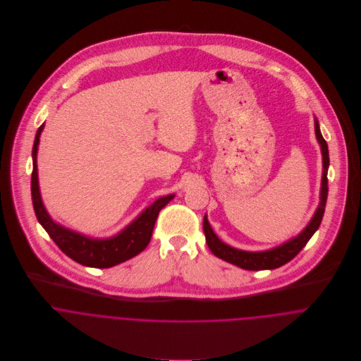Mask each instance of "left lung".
I'll list each match as a JSON object with an SVG mask.
<instances>
[{
    "label": "left lung",
    "instance_id": "obj_1",
    "mask_svg": "<svg viewBox=\"0 0 361 361\" xmlns=\"http://www.w3.org/2000/svg\"><path fill=\"white\" fill-rule=\"evenodd\" d=\"M314 126H315V136L317 140L321 146V153H322V179H321V202L318 204V208L314 214V216L311 218L309 225L303 229V232L300 235H298L296 238L288 240L286 243L274 247L271 250H265V252H243V250H238L235 247H231L228 245H225L224 242H221L218 239V236L214 233L212 228L209 226V222L204 216L203 221V229L206 233V242L209 247V250L212 252L214 256H216L224 261H228L233 265H238L243 269H250V271H261V269H274L278 268L286 262H289L292 258L296 257L300 250L307 245L310 238L315 233V231L319 228L322 216H324V211H325V204H326V197H328V166H329V154H328V145L324 140L321 130H319V125L318 121H314Z\"/></svg>",
    "mask_w": 361,
    "mask_h": 361
}]
</instances>
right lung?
Returning a JSON list of instances; mask_svg holds the SVG:
<instances>
[{"label": "right lung", "instance_id": "add662e5", "mask_svg": "<svg viewBox=\"0 0 361 361\" xmlns=\"http://www.w3.org/2000/svg\"><path fill=\"white\" fill-rule=\"evenodd\" d=\"M43 128L44 123L37 129L32 152V200L39 222L47 231L55 245L62 250V253H65L73 261L93 268H109L142 253L150 243L159 211L175 197V195H168L155 200L132 224H129L123 231L109 239L87 238L55 224L44 208L39 189L37 147Z\"/></svg>", "mask_w": 361, "mask_h": 361}]
</instances>
